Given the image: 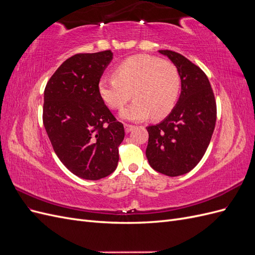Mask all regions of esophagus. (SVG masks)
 <instances>
[{
  "instance_id": "34e87169",
  "label": "esophagus",
  "mask_w": 255,
  "mask_h": 255,
  "mask_svg": "<svg viewBox=\"0 0 255 255\" xmlns=\"http://www.w3.org/2000/svg\"><path fill=\"white\" fill-rule=\"evenodd\" d=\"M134 126H130V125H127V123H126V125H125V128H126V132L127 133H129L130 132V130H133L134 129Z\"/></svg>"
}]
</instances>
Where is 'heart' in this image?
<instances>
[{
  "mask_svg": "<svg viewBox=\"0 0 255 255\" xmlns=\"http://www.w3.org/2000/svg\"><path fill=\"white\" fill-rule=\"evenodd\" d=\"M181 75L170 60L156 56H130L114 69V78H102L98 90L101 99L113 110H120L130 99L135 100L121 112L128 121H141L150 116L163 118L176 104L181 91Z\"/></svg>",
  "mask_w": 255,
  "mask_h": 255,
  "instance_id": "1",
  "label": "heart"
}]
</instances>
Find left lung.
<instances>
[{
  "instance_id": "1",
  "label": "left lung",
  "mask_w": 255,
  "mask_h": 255,
  "mask_svg": "<svg viewBox=\"0 0 255 255\" xmlns=\"http://www.w3.org/2000/svg\"><path fill=\"white\" fill-rule=\"evenodd\" d=\"M158 52L179 69L181 95L163 121L146 128L145 155L155 171L177 176L192 170L203 157L215 129L217 107L210 81L201 69L176 52Z\"/></svg>"
}]
</instances>
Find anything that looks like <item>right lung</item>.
<instances>
[{
	"label": "right lung",
	"mask_w": 255,
	"mask_h": 255,
	"mask_svg": "<svg viewBox=\"0 0 255 255\" xmlns=\"http://www.w3.org/2000/svg\"><path fill=\"white\" fill-rule=\"evenodd\" d=\"M113 59L111 50L75 54L54 72L44 89L43 126L68 170L96 181L117 168L125 128L99 95L98 84Z\"/></svg>",
	"instance_id": "obj_1"
}]
</instances>
